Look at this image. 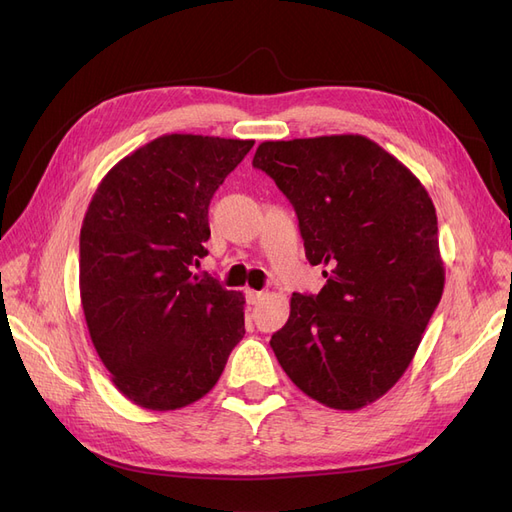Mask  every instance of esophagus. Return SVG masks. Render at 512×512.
Listing matches in <instances>:
<instances>
[{
  "instance_id": "esophagus-1",
  "label": "esophagus",
  "mask_w": 512,
  "mask_h": 512,
  "mask_svg": "<svg viewBox=\"0 0 512 512\" xmlns=\"http://www.w3.org/2000/svg\"><path fill=\"white\" fill-rule=\"evenodd\" d=\"M245 297H247V303L256 305V303H260V299H262V297H265V292H258V290H247V292H245Z\"/></svg>"
}]
</instances>
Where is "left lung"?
<instances>
[{
  "label": "left lung",
  "instance_id": "left-lung-1",
  "mask_svg": "<svg viewBox=\"0 0 512 512\" xmlns=\"http://www.w3.org/2000/svg\"><path fill=\"white\" fill-rule=\"evenodd\" d=\"M252 164L297 211L307 260L327 267L318 294H292L271 348L305 395L359 410L404 376L442 299L436 207L361 134L267 141Z\"/></svg>",
  "mask_w": 512,
  "mask_h": 512
}]
</instances>
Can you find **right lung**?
<instances>
[{
  "label": "right lung",
  "mask_w": 512,
  "mask_h": 512,
  "mask_svg": "<svg viewBox=\"0 0 512 512\" xmlns=\"http://www.w3.org/2000/svg\"><path fill=\"white\" fill-rule=\"evenodd\" d=\"M254 147L164 134L119 160L87 207L79 284L89 337L123 397L179 410L220 380L245 335V297L194 273L209 203Z\"/></svg>",
  "instance_id": "right-lung-1"
}]
</instances>
